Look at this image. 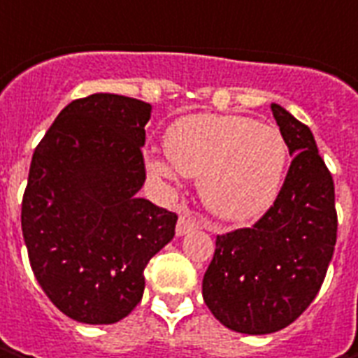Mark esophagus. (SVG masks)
Segmentation results:
<instances>
[{
  "mask_svg": "<svg viewBox=\"0 0 358 358\" xmlns=\"http://www.w3.org/2000/svg\"><path fill=\"white\" fill-rule=\"evenodd\" d=\"M197 227V219L193 215L189 213L187 209H181V215H179V221H177V235H187L189 231Z\"/></svg>",
  "mask_w": 358,
  "mask_h": 358,
  "instance_id": "34e87169",
  "label": "esophagus"
}]
</instances>
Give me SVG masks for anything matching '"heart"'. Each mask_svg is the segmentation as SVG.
<instances>
[{
    "label": "heart",
    "instance_id": "obj_1",
    "mask_svg": "<svg viewBox=\"0 0 358 358\" xmlns=\"http://www.w3.org/2000/svg\"><path fill=\"white\" fill-rule=\"evenodd\" d=\"M165 147L169 161L151 157L147 169L173 181L177 169L199 179L201 197L225 221L263 215L281 191L289 147L275 125L241 115L199 113L177 119Z\"/></svg>",
    "mask_w": 358,
    "mask_h": 358
}]
</instances>
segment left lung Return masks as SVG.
I'll list each match as a JSON object with an SVG mask.
<instances>
[{
  "mask_svg": "<svg viewBox=\"0 0 358 358\" xmlns=\"http://www.w3.org/2000/svg\"><path fill=\"white\" fill-rule=\"evenodd\" d=\"M295 155L275 203L253 227L217 235L203 299L217 321L245 335L277 333L303 315L337 243L335 183L310 129L271 103Z\"/></svg>",
  "mask_w": 358,
  "mask_h": 358,
  "instance_id": "left-lung-1",
  "label": "left lung"
}]
</instances>
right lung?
<instances>
[{
  "mask_svg": "<svg viewBox=\"0 0 358 358\" xmlns=\"http://www.w3.org/2000/svg\"><path fill=\"white\" fill-rule=\"evenodd\" d=\"M151 105L115 93L76 99L35 147L21 201L29 263L69 319L111 324L141 301L143 271L177 215L137 197Z\"/></svg>",
  "mask_w": 358,
  "mask_h": 358,
  "instance_id": "add662e5",
  "label": "right lung"
}]
</instances>
